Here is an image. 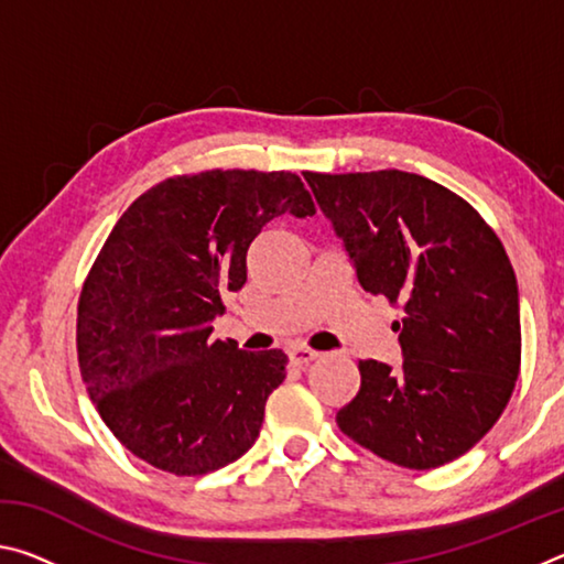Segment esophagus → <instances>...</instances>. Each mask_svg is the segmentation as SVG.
<instances>
[{
	"instance_id": "1",
	"label": "esophagus",
	"mask_w": 564,
	"mask_h": 564,
	"mask_svg": "<svg viewBox=\"0 0 564 564\" xmlns=\"http://www.w3.org/2000/svg\"><path fill=\"white\" fill-rule=\"evenodd\" d=\"M321 356V352L311 350V348H303V346H295L289 350V358L291 362H295V366H308L311 360H316Z\"/></svg>"
}]
</instances>
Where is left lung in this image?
Listing matches in <instances>:
<instances>
[{
	"label": "left lung",
	"mask_w": 564,
	"mask_h": 564,
	"mask_svg": "<svg viewBox=\"0 0 564 564\" xmlns=\"http://www.w3.org/2000/svg\"><path fill=\"white\" fill-rule=\"evenodd\" d=\"M303 176L362 289L403 305V362L360 360L338 427L410 470L455 460L498 423L520 373L518 279L500 238L425 176Z\"/></svg>",
	"instance_id": "obj_1"
}]
</instances>
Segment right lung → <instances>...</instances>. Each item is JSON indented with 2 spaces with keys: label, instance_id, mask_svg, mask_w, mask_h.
I'll use <instances>...</instances> for the list:
<instances>
[{
  "label": "right lung",
  "instance_id": "right-lung-1",
  "mask_svg": "<svg viewBox=\"0 0 564 564\" xmlns=\"http://www.w3.org/2000/svg\"><path fill=\"white\" fill-rule=\"evenodd\" d=\"M316 214L289 171H204L161 181L111 228L82 289L76 350L91 403L119 443L174 475L234 463L261 433L285 352L212 340L224 293L275 216Z\"/></svg>",
  "mask_w": 564,
  "mask_h": 564
}]
</instances>
